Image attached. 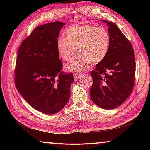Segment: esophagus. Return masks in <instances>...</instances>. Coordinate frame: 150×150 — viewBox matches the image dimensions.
Listing matches in <instances>:
<instances>
[{"label":"esophagus","mask_w":150,"mask_h":150,"mask_svg":"<svg viewBox=\"0 0 150 150\" xmlns=\"http://www.w3.org/2000/svg\"><path fill=\"white\" fill-rule=\"evenodd\" d=\"M81 76H82L81 73H77V74H75L74 75H73V77H74L75 80H77V79L80 78Z\"/></svg>","instance_id":"1"}]
</instances>
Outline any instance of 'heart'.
Segmentation results:
<instances>
[{
    "mask_svg": "<svg viewBox=\"0 0 150 150\" xmlns=\"http://www.w3.org/2000/svg\"><path fill=\"white\" fill-rule=\"evenodd\" d=\"M66 37H60L57 41L60 58L69 60L77 49L79 53L66 64L65 68L68 71H84L90 63L95 65L103 62L109 52L110 36L103 27L89 24L71 26L66 31Z\"/></svg>",
    "mask_w": 150,
    "mask_h": 150,
    "instance_id": "1",
    "label": "heart"
}]
</instances>
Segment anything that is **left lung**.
Returning <instances> with one entry per match:
<instances>
[{
	"label": "left lung",
	"instance_id": "left-lung-1",
	"mask_svg": "<svg viewBox=\"0 0 150 150\" xmlns=\"http://www.w3.org/2000/svg\"><path fill=\"white\" fill-rule=\"evenodd\" d=\"M101 21L108 26L110 47L106 58L91 71L93 84L90 93L97 106L111 110L122 104L132 93L135 84V54L131 43L115 24Z\"/></svg>",
	"mask_w": 150,
	"mask_h": 150
}]
</instances>
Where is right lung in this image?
Returning <instances> with one entry per match:
<instances>
[{"label": "right lung", "instance_id": "right-lung-1", "mask_svg": "<svg viewBox=\"0 0 150 150\" xmlns=\"http://www.w3.org/2000/svg\"><path fill=\"white\" fill-rule=\"evenodd\" d=\"M65 23L53 22L37 27L18 48L15 84L24 99L34 109L55 114L68 103L72 73L61 71L57 50L60 30Z\"/></svg>", "mask_w": 150, "mask_h": 150}]
</instances>
